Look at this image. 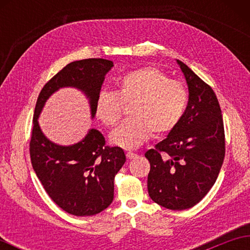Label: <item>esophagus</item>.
I'll return each mask as SVG.
<instances>
[{"label": "esophagus", "mask_w": 250, "mask_h": 250, "mask_svg": "<svg viewBox=\"0 0 250 250\" xmlns=\"http://www.w3.org/2000/svg\"><path fill=\"white\" fill-rule=\"evenodd\" d=\"M136 153H134V152H132V151H128L126 152V158L129 159V160H132V159H134V158H136Z\"/></svg>", "instance_id": "34e87169"}]
</instances>
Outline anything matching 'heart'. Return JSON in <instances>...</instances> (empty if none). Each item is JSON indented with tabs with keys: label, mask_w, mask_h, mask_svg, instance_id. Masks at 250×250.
I'll return each mask as SVG.
<instances>
[{
	"label": "heart",
	"mask_w": 250,
	"mask_h": 250,
	"mask_svg": "<svg viewBox=\"0 0 250 250\" xmlns=\"http://www.w3.org/2000/svg\"><path fill=\"white\" fill-rule=\"evenodd\" d=\"M187 89L156 66H143L116 79L115 91L101 90L94 114L106 126L119 120L122 107L131 104V118L111 132L109 141L124 149H135L153 133L166 134L176 128L187 105Z\"/></svg>",
	"instance_id": "obj_1"
}]
</instances>
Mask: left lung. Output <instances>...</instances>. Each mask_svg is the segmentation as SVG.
Wrapping results in <instances>:
<instances>
[{"label":"left lung","instance_id":"1","mask_svg":"<svg viewBox=\"0 0 250 250\" xmlns=\"http://www.w3.org/2000/svg\"><path fill=\"white\" fill-rule=\"evenodd\" d=\"M188 84L189 100L176 128L153 149L148 193L153 202L172 210L198 204L213 187L222 163L226 143L219 102L213 89L177 60Z\"/></svg>","mask_w":250,"mask_h":250}]
</instances>
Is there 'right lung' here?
I'll return each instance as SVG.
<instances>
[{
	"instance_id": "add662e5",
	"label": "right lung",
	"mask_w": 250,
	"mask_h": 250,
	"mask_svg": "<svg viewBox=\"0 0 250 250\" xmlns=\"http://www.w3.org/2000/svg\"><path fill=\"white\" fill-rule=\"evenodd\" d=\"M113 66V61L100 58L68 63L45 84L36 101L30 141L32 167L51 200L74 216L97 215L110 205L115 176L125 162V151L106 146L104 136L95 129L76 144L57 145L44 135L37 119L46 101L63 87L86 94L93 118L95 98Z\"/></svg>"
}]
</instances>
